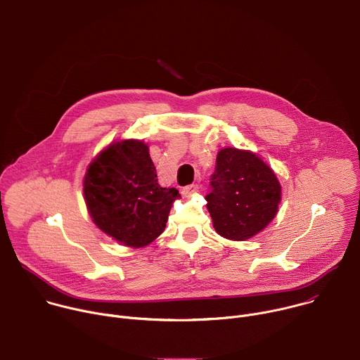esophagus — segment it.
I'll list each match as a JSON object with an SVG mask.
<instances>
[{
    "label": "esophagus",
    "instance_id": "1",
    "mask_svg": "<svg viewBox=\"0 0 360 360\" xmlns=\"http://www.w3.org/2000/svg\"><path fill=\"white\" fill-rule=\"evenodd\" d=\"M198 189H199V185H198V184H191V185L182 188V195H184V196H191V195H193L195 192H198Z\"/></svg>",
    "mask_w": 360,
    "mask_h": 360
}]
</instances>
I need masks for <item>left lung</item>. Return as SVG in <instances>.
<instances>
[{
  "mask_svg": "<svg viewBox=\"0 0 360 360\" xmlns=\"http://www.w3.org/2000/svg\"><path fill=\"white\" fill-rule=\"evenodd\" d=\"M212 191L205 196L215 231L232 240L261 232L276 215L281 185L274 171L249 150L218 152Z\"/></svg>",
  "mask_w": 360,
  "mask_h": 360,
  "instance_id": "obj_1",
  "label": "left lung"
}]
</instances>
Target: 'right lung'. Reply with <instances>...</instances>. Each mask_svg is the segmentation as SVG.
Wrapping results in <instances>:
<instances>
[{
	"label": "right lung",
	"instance_id": "add662e5",
	"mask_svg": "<svg viewBox=\"0 0 360 360\" xmlns=\"http://www.w3.org/2000/svg\"><path fill=\"white\" fill-rule=\"evenodd\" d=\"M84 196L101 231L139 248L164 232L179 191L158 184L148 146L129 139L110 145L94 160L84 179Z\"/></svg>",
	"mask_w": 360,
	"mask_h": 360
}]
</instances>
